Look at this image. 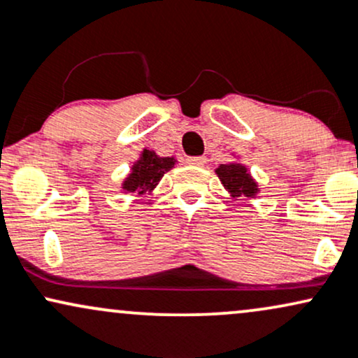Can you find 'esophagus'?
I'll return each mask as SVG.
<instances>
[{"label": "esophagus", "instance_id": "esophagus-1", "mask_svg": "<svg viewBox=\"0 0 358 358\" xmlns=\"http://www.w3.org/2000/svg\"><path fill=\"white\" fill-rule=\"evenodd\" d=\"M186 162L192 167H203L206 164V157H187Z\"/></svg>", "mask_w": 358, "mask_h": 358}]
</instances>
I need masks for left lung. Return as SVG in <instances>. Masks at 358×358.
Wrapping results in <instances>:
<instances>
[{"label": "left lung", "mask_w": 358, "mask_h": 358, "mask_svg": "<svg viewBox=\"0 0 358 358\" xmlns=\"http://www.w3.org/2000/svg\"><path fill=\"white\" fill-rule=\"evenodd\" d=\"M216 174L233 199H236V197H255L259 192L258 182L241 162L220 164Z\"/></svg>", "instance_id": "left-lung-1"}]
</instances>
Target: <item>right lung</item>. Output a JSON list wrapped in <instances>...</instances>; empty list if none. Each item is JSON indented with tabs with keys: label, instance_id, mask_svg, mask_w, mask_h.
<instances>
[{
	"label": "right lung",
	"instance_id": "add662e5",
	"mask_svg": "<svg viewBox=\"0 0 358 358\" xmlns=\"http://www.w3.org/2000/svg\"><path fill=\"white\" fill-rule=\"evenodd\" d=\"M178 162L174 157H161L150 149H144L141 157L132 164L130 174L122 182V189L127 192H137V194H145L152 192L159 180L166 172H169L174 164Z\"/></svg>",
	"mask_w": 358,
	"mask_h": 358
}]
</instances>
